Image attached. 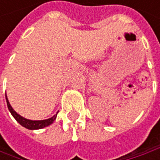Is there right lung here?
Returning a JSON list of instances; mask_svg holds the SVG:
<instances>
[{
  "mask_svg": "<svg viewBox=\"0 0 160 160\" xmlns=\"http://www.w3.org/2000/svg\"><path fill=\"white\" fill-rule=\"evenodd\" d=\"M5 97H6V101H7V106H8V108H9V110L10 111L11 115L14 117V118H15L22 126H24V127H26V128H28V129H30V130H35V129L43 128V127H45V126H50L51 124H52L53 121L56 119L57 115L53 116L52 118H48V119L45 120L27 119V118H23L20 115H18V114L16 112L15 110L12 108V107L10 106L9 101H8V98H7V95H5Z\"/></svg>",
  "mask_w": 160,
  "mask_h": 160,
  "instance_id": "1",
  "label": "right lung"
}]
</instances>
